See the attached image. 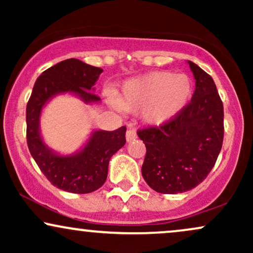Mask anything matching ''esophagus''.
I'll return each instance as SVG.
<instances>
[{"mask_svg": "<svg viewBox=\"0 0 253 253\" xmlns=\"http://www.w3.org/2000/svg\"><path fill=\"white\" fill-rule=\"evenodd\" d=\"M135 139H136L135 130L134 129H127V132H126V140L129 143V141L135 140Z\"/></svg>", "mask_w": 253, "mask_h": 253, "instance_id": "obj_1", "label": "esophagus"}]
</instances>
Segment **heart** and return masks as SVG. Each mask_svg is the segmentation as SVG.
<instances>
[{"instance_id":"heart-1","label":"heart","mask_w":253,"mask_h":253,"mask_svg":"<svg viewBox=\"0 0 253 253\" xmlns=\"http://www.w3.org/2000/svg\"><path fill=\"white\" fill-rule=\"evenodd\" d=\"M193 80L185 74L155 71L130 78L123 84L117 97L108 94L110 102L126 112H141L146 124L159 126L172 120L190 102Z\"/></svg>"}]
</instances>
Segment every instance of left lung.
I'll use <instances>...</instances> for the list:
<instances>
[{"label": "left lung", "mask_w": 253, "mask_h": 253, "mask_svg": "<svg viewBox=\"0 0 253 253\" xmlns=\"http://www.w3.org/2000/svg\"><path fill=\"white\" fill-rule=\"evenodd\" d=\"M188 63L196 81L188 106L159 127L136 132L146 146L141 173L157 193L195 188L213 169L222 147L223 106L215 83L195 63Z\"/></svg>", "instance_id": "left-lung-1"}]
</instances>
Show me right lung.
<instances>
[{"mask_svg":"<svg viewBox=\"0 0 253 253\" xmlns=\"http://www.w3.org/2000/svg\"><path fill=\"white\" fill-rule=\"evenodd\" d=\"M102 71L75 58L63 60L38 77L26 108L27 145L32 157L54 187L69 193L88 194L102 187L109 159L126 144V127L112 132L95 130L80 152L60 156L43 143L40 114L48 100L64 92H72L85 103L98 102L100 97L92 92V86Z\"/></svg>","mask_w":253,"mask_h":253,"instance_id":"obj_1","label":"right lung"}]
</instances>
